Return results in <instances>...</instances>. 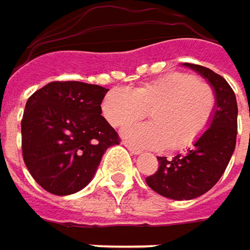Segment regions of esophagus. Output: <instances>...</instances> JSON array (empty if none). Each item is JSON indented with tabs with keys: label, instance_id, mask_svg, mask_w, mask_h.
Here are the masks:
<instances>
[{
	"label": "esophagus",
	"instance_id": "34e87169",
	"mask_svg": "<svg viewBox=\"0 0 250 250\" xmlns=\"http://www.w3.org/2000/svg\"><path fill=\"white\" fill-rule=\"evenodd\" d=\"M125 148L131 153V154H134V155H140L143 151L140 150V148H137V147H133V146H130V144H125Z\"/></svg>",
	"mask_w": 250,
	"mask_h": 250
}]
</instances>
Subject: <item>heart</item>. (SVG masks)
I'll list each match as a JSON object with an SVG mask.
<instances>
[{
	"label": "heart",
	"instance_id": "b5f03b06",
	"mask_svg": "<svg viewBox=\"0 0 250 250\" xmlns=\"http://www.w3.org/2000/svg\"><path fill=\"white\" fill-rule=\"evenodd\" d=\"M216 96L205 82L189 73H171L128 89H113L102 104L103 114L116 128L143 119L151 123L127 128L125 139L146 148L183 150L194 144L211 123Z\"/></svg>",
	"mask_w": 250,
	"mask_h": 250
}]
</instances>
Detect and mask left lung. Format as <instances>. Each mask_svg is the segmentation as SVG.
<instances>
[{"instance_id": "8db88e82", "label": "left lung", "mask_w": 250, "mask_h": 250, "mask_svg": "<svg viewBox=\"0 0 250 250\" xmlns=\"http://www.w3.org/2000/svg\"><path fill=\"white\" fill-rule=\"evenodd\" d=\"M184 66L207 79L215 92L216 104L209 127L194 147L172 160L158 157L157 172L146 178L157 194L178 201L198 198L219 181L235 151L238 133V104L229 83L208 67L194 63H184Z\"/></svg>"}]
</instances>
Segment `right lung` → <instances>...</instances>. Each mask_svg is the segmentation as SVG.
<instances>
[{
  "mask_svg": "<svg viewBox=\"0 0 250 250\" xmlns=\"http://www.w3.org/2000/svg\"><path fill=\"white\" fill-rule=\"evenodd\" d=\"M109 89L83 82H51L25 104L21 133L26 168L43 189L70 195L95 177L119 136L102 116Z\"/></svg>",
  "mask_w": 250,
  "mask_h": 250,
  "instance_id": "right-lung-1",
  "label": "right lung"
}]
</instances>
